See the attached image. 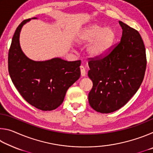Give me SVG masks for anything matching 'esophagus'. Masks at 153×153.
<instances>
[{
	"label": "esophagus",
	"mask_w": 153,
	"mask_h": 153,
	"mask_svg": "<svg viewBox=\"0 0 153 153\" xmlns=\"http://www.w3.org/2000/svg\"><path fill=\"white\" fill-rule=\"evenodd\" d=\"M79 68H80V72H81V76L82 77L86 76V70H85L84 67L83 66H80Z\"/></svg>",
	"instance_id": "34e87169"
}]
</instances>
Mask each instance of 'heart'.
<instances>
[{"label":"heart","mask_w":153,"mask_h":153,"mask_svg":"<svg viewBox=\"0 0 153 153\" xmlns=\"http://www.w3.org/2000/svg\"><path fill=\"white\" fill-rule=\"evenodd\" d=\"M115 40V33L109 27L92 24L84 28L77 34L76 42L79 45L88 43L86 54L90 58H98L104 55Z\"/></svg>","instance_id":"obj_1"}]
</instances>
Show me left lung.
Here are the masks:
<instances>
[{
    "label": "left lung",
    "instance_id": "left-lung-1",
    "mask_svg": "<svg viewBox=\"0 0 153 153\" xmlns=\"http://www.w3.org/2000/svg\"><path fill=\"white\" fill-rule=\"evenodd\" d=\"M120 42L100 59H90L88 76L93 86L89 104L101 113L120 109L136 94L143 81L146 67V51L138 31L120 21Z\"/></svg>",
    "mask_w": 153,
    "mask_h": 153
}]
</instances>
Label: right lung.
I'll use <instances>...</instances> for the list:
<instances>
[{
  "label": "right lung",
  "instance_id": "add662e5",
  "mask_svg": "<svg viewBox=\"0 0 153 153\" xmlns=\"http://www.w3.org/2000/svg\"><path fill=\"white\" fill-rule=\"evenodd\" d=\"M30 20L23 21L15 30L9 51V73L18 92L29 104L40 110L52 111L62 104L67 90L79 78L81 61L56 57L36 61L28 58L21 48L19 34Z\"/></svg>",
  "mask_w": 153,
  "mask_h": 153
}]
</instances>
